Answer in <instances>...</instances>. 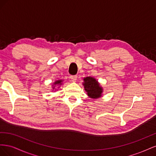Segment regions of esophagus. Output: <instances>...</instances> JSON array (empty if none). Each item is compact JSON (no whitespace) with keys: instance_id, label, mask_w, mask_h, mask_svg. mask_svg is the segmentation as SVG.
<instances>
[{"instance_id":"esophagus-1","label":"esophagus","mask_w":156,"mask_h":156,"mask_svg":"<svg viewBox=\"0 0 156 156\" xmlns=\"http://www.w3.org/2000/svg\"><path fill=\"white\" fill-rule=\"evenodd\" d=\"M77 78V75H70V79H71V80H72L73 82L76 81Z\"/></svg>"}]
</instances>
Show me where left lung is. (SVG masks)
Wrapping results in <instances>:
<instances>
[{
  "instance_id": "8db88e82",
  "label": "left lung",
  "mask_w": 156,
  "mask_h": 156,
  "mask_svg": "<svg viewBox=\"0 0 156 156\" xmlns=\"http://www.w3.org/2000/svg\"><path fill=\"white\" fill-rule=\"evenodd\" d=\"M83 85L89 97L94 99L101 96L102 88L94 78L90 77L84 78Z\"/></svg>"
}]
</instances>
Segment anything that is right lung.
I'll return each mask as SVG.
<instances>
[{"label":"right lung","instance_id":"add662e5","mask_svg":"<svg viewBox=\"0 0 156 156\" xmlns=\"http://www.w3.org/2000/svg\"><path fill=\"white\" fill-rule=\"evenodd\" d=\"M62 81H61V80H59V81H56L54 84H62ZM55 88V87H54Z\"/></svg>","mask_w":156,"mask_h":156}]
</instances>
